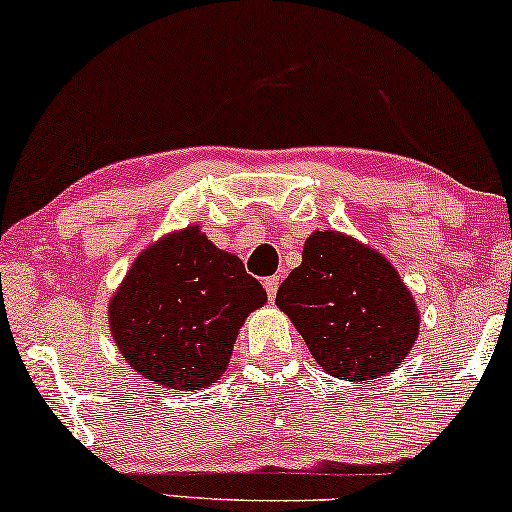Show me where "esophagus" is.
<instances>
[{"label": "esophagus", "mask_w": 512, "mask_h": 512, "mask_svg": "<svg viewBox=\"0 0 512 512\" xmlns=\"http://www.w3.org/2000/svg\"><path fill=\"white\" fill-rule=\"evenodd\" d=\"M263 287H265V291H268V298L272 301V298H275V294H277V287H280V277H277V275L265 277Z\"/></svg>", "instance_id": "obj_1"}]
</instances>
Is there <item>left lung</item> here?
Segmentation results:
<instances>
[{"label":"left lung","mask_w":512,"mask_h":512,"mask_svg":"<svg viewBox=\"0 0 512 512\" xmlns=\"http://www.w3.org/2000/svg\"><path fill=\"white\" fill-rule=\"evenodd\" d=\"M275 303L320 367L348 381L393 371L418 334V308L393 265L341 232L308 237Z\"/></svg>","instance_id":"8db88e82"}]
</instances>
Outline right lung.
Segmentation results:
<instances>
[{"instance_id":"obj_1","label":"right lung","mask_w":512,"mask_h":512,"mask_svg":"<svg viewBox=\"0 0 512 512\" xmlns=\"http://www.w3.org/2000/svg\"><path fill=\"white\" fill-rule=\"evenodd\" d=\"M265 301L240 258L192 225L136 258L110 301V329L141 376L174 390H202L228 367L244 317Z\"/></svg>"}]
</instances>
